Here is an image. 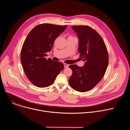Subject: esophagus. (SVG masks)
<instances>
[{
  "label": "esophagus",
  "mask_w": 130,
  "mask_h": 130,
  "mask_svg": "<svg viewBox=\"0 0 130 130\" xmlns=\"http://www.w3.org/2000/svg\"><path fill=\"white\" fill-rule=\"evenodd\" d=\"M64 67L65 68H67L69 67V65L67 64H66V63H64Z\"/></svg>",
  "instance_id": "1"
}]
</instances>
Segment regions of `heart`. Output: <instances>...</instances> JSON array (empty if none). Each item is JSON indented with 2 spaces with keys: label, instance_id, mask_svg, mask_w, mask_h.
Segmentation results:
<instances>
[{
  "label": "heart",
  "instance_id": "obj_1",
  "mask_svg": "<svg viewBox=\"0 0 130 130\" xmlns=\"http://www.w3.org/2000/svg\"><path fill=\"white\" fill-rule=\"evenodd\" d=\"M68 38H73V37H72V36H69V37H68Z\"/></svg>",
  "mask_w": 130,
  "mask_h": 130
}]
</instances>
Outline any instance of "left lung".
Masks as SVG:
<instances>
[{
  "instance_id": "8db88e82",
  "label": "left lung",
  "mask_w": 130,
  "mask_h": 130,
  "mask_svg": "<svg viewBox=\"0 0 130 130\" xmlns=\"http://www.w3.org/2000/svg\"><path fill=\"white\" fill-rule=\"evenodd\" d=\"M79 39L78 51L84 65L76 64L69 67L72 74L69 79L70 86L80 92L87 91L94 88L103 77L108 64V55L101 36L88 26L71 27Z\"/></svg>"
}]
</instances>
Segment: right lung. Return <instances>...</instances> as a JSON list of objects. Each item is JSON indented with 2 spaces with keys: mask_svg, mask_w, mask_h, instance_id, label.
Returning a JSON list of instances; mask_svg holds the SVG:
<instances>
[{
  "mask_svg": "<svg viewBox=\"0 0 130 130\" xmlns=\"http://www.w3.org/2000/svg\"><path fill=\"white\" fill-rule=\"evenodd\" d=\"M67 26L43 24L36 26L29 32L23 44L21 60L23 69L31 82L39 87L51 85L64 68L63 64L47 59L54 41Z\"/></svg>",
  "mask_w": 130,
  "mask_h": 130,
  "instance_id": "obj_1",
  "label": "right lung"
}]
</instances>
